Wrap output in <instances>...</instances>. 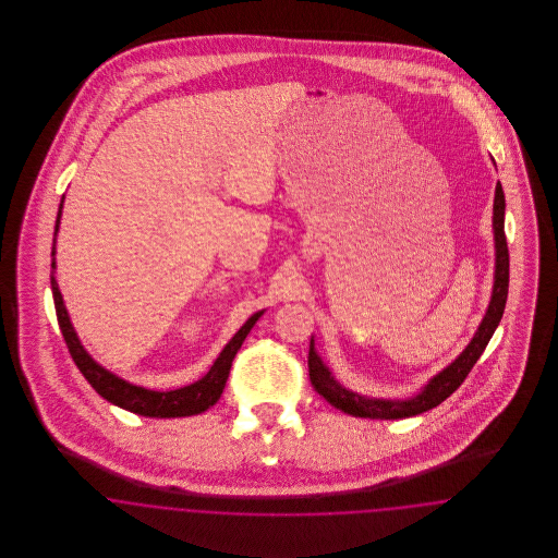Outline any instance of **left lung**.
<instances>
[{"instance_id":"left-lung-1","label":"left lung","mask_w":558,"mask_h":558,"mask_svg":"<svg viewBox=\"0 0 558 558\" xmlns=\"http://www.w3.org/2000/svg\"><path fill=\"white\" fill-rule=\"evenodd\" d=\"M505 190L498 182L496 186V198H494V234H496V282H494V294L489 310L485 318L478 326L477 335L473 337L471 345L462 351V355L448 366L446 371L439 372L421 396L403 401H383V399H368L351 393L343 389L332 376L328 368L322 364V360L314 349V343L310 345V380L314 389L318 391L322 398L328 403H332L337 410L345 412L349 416L355 418H380V421H398V418H410L416 414H423L426 410L437 408L441 401L450 398L451 393L464 383L469 372L477 364L481 353L489 343L494 330L498 328L502 314H505L506 299H508V274H510V257H508V244H506L505 234Z\"/></svg>"}]
</instances>
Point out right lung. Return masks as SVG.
Segmentation results:
<instances>
[{
	"mask_svg": "<svg viewBox=\"0 0 558 558\" xmlns=\"http://www.w3.org/2000/svg\"><path fill=\"white\" fill-rule=\"evenodd\" d=\"M62 209V205H60ZM58 223H60V211L56 219V230H53V240L58 232ZM52 280L53 305H56V318L60 324L64 343L69 347V353L73 357V362L77 364L81 374L85 376V380L96 389L98 396L123 408L130 410L133 414L140 416H148V418H180V416H194L201 414L205 410H209L211 405L217 403V399L221 398L226 380L230 376V368L234 362V355L239 353L240 345L244 343L246 335L251 332L253 324L259 319L262 312H257L255 316L246 319V324L240 328L239 332L232 337V341L223 347V351L219 353V357L215 360L211 371L207 372V376H203L201 380H196L194 385H187L184 389H175V391H150L144 387H135L121 378H117L114 374L105 371L102 366H98L81 347L80 339L71 326V319L66 314V307L62 303V294L58 291V282L56 278L50 276Z\"/></svg>",
	"mask_w": 558,
	"mask_h": 558,
	"instance_id": "right-lung-1",
	"label": "right lung"
}]
</instances>
